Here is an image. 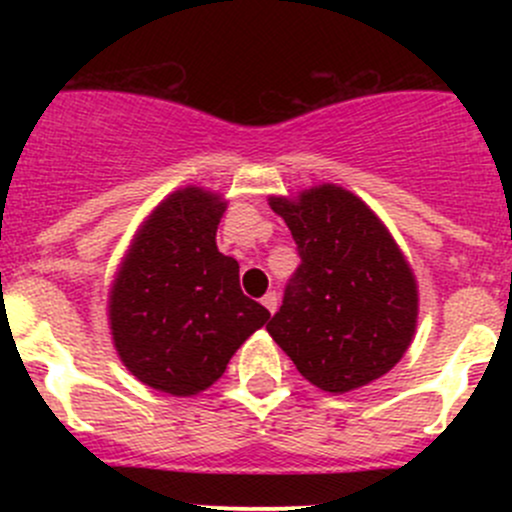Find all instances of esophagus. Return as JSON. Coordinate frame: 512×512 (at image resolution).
<instances>
[{"mask_svg":"<svg viewBox=\"0 0 512 512\" xmlns=\"http://www.w3.org/2000/svg\"><path fill=\"white\" fill-rule=\"evenodd\" d=\"M262 304H265V309L270 314L277 312V292H267L265 297H262Z\"/></svg>","mask_w":512,"mask_h":512,"instance_id":"34e87169","label":"esophagus"}]
</instances>
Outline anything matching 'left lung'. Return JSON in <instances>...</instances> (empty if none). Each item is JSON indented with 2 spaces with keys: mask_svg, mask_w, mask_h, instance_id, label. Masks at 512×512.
Masks as SVG:
<instances>
[{
  "mask_svg": "<svg viewBox=\"0 0 512 512\" xmlns=\"http://www.w3.org/2000/svg\"><path fill=\"white\" fill-rule=\"evenodd\" d=\"M297 242L299 267L267 332L299 374L329 394L371 384L399 364L416 332L409 262L364 200L324 183L270 198Z\"/></svg>",
  "mask_w": 512,
  "mask_h": 512,
  "instance_id": "obj_1",
  "label": "left lung"
}]
</instances>
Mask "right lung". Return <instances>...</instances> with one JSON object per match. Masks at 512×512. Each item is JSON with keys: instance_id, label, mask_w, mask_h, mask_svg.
Instances as JSON below:
<instances>
[{"instance_id": "1", "label": "right lung", "mask_w": 512, "mask_h": 512, "mask_svg": "<svg viewBox=\"0 0 512 512\" xmlns=\"http://www.w3.org/2000/svg\"><path fill=\"white\" fill-rule=\"evenodd\" d=\"M225 200L203 188L170 193L136 232L108 294L123 366L151 389L195 396L270 312L240 289V265L215 245Z\"/></svg>"}]
</instances>
